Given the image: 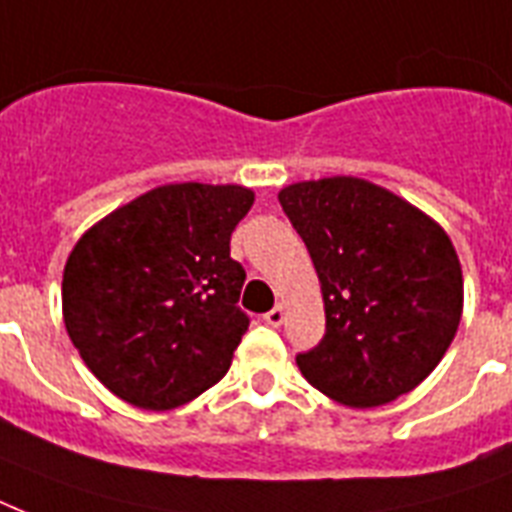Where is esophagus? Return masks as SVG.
<instances>
[{
	"label": "esophagus",
	"mask_w": 512,
	"mask_h": 512,
	"mask_svg": "<svg viewBox=\"0 0 512 512\" xmlns=\"http://www.w3.org/2000/svg\"><path fill=\"white\" fill-rule=\"evenodd\" d=\"M284 316H287V311H284V305H276V308H271V311L265 313L263 319L268 327H281L284 324Z\"/></svg>",
	"instance_id": "obj_1"
}]
</instances>
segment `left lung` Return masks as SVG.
<instances>
[{"label":"left lung","mask_w":512,"mask_h":512,"mask_svg":"<svg viewBox=\"0 0 512 512\" xmlns=\"http://www.w3.org/2000/svg\"><path fill=\"white\" fill-rule=\"evenodd\" d=\"M319 273L327 335L297 366L350 409L414 390L462 319V268L446 231L382 185L350 175L279 191Z\"/></svg>","instance_id":"left-lung-1"}]
</instances>
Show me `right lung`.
Returning a JSON list of instances; mask_svg holds the SVG:
<instances>
[{"mask_svg": "<svg viewBox=\"0 0 512 512\" xmlns=\"http://www.w3.org/2000/svg\"><path fill=\"white\" fill-rule=\"evenodd\" d=\"M252 204L244 185H159L76 241L63 321L114 396L167 412L223 380L249 327L231 233Z\"/></svg>", "mask_w": 512, "mask_h": 512, "instance_id": "right-lung-1", "label": "right lung"}]
</instances>
